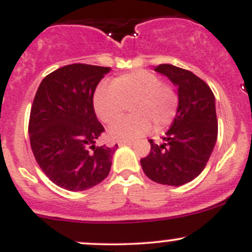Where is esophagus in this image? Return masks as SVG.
Here are the masks:
<instances>
[{"label": "esophagus", "instance_id": "obj_1", "mask_svg": "<svg viewBox=\"0 0 252 252\" xmlns=\"http://www.w3.org/2000/svg\"><path fill=\"white\" fill-rule=\"evenodd\" d=\"M118 145L119 146H126V145H133V140H121V141H118Z\"/></svg>", "mask_w": 252, "mask_h": 252}]
</instances>
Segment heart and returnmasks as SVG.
I'll return each mask as SVG.
<instances>
[{"instance_id": "heart-1", "label": "heart", "mask_w": 252, "mask_h": 252, "mask_svg": "<svg viewBox=\"0 0 252 252\" xmlns=\"http://www.w3.org/2000/svg\"><path fill=\"white\" fill-rule=\"evenodd\" d=\"M130 102L133 115L108 129L111 139H134L148 133L152 126L156 131L163 130L174 121L179 96L170 84L146 70L117 76L111 86L97 87L93 96L95 113L106 124L120 118L125 105Z\"/></svg>"}]
</instances>
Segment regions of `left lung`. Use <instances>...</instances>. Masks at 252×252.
<instances>
[{"label":"left lung","mask_w":252,"mask_h":252,"mask_svg":"<svg viewBox=\"0 0 252 252\" xmlns=\"http://www.w3.org/2000/svg\"><path fill=\"white\" fill-rule=\"evenodd\" d=\"M155 71L179 87V106L170 129L140 160L148 179L161 185L181 186L205 168L217 140L215 96L210 87L189 70L161 63Z\"/></svg>","instance_id":"left-lung-1"}]
</instances>
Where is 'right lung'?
Wrapping results in <instances>:
<instances>
[{
	"instance_id": "1",
	"label": "right lung",
	"mask_w": 252,
	"mask_h": 252,
	"mask_svg": "<svg viewBox=\"0 0 252 252\" xmlns=\"http://www.w3.org/2000/svg\"><path fill=\"white\" fill-rule=\"evenodd\" d=\"M110 67L72 63L43 78L33 99L29 135L39 168L57 186L86 190L110 173L113 147L95 146L105 131L93 96Z\"/></svg>"
}]
</instances>
